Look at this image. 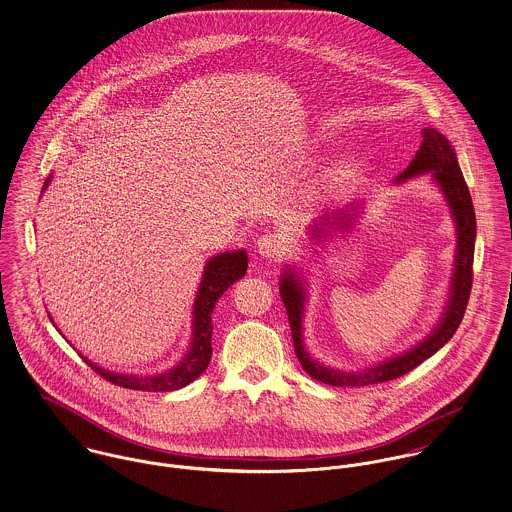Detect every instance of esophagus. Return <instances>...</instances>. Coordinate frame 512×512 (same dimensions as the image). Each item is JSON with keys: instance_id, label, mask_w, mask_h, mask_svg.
<instances>
[{"instance_id": "1", "label": "esophagus", "mask_w": 512, "mask_h": 512, "mask_svg": "<svg viewBox=\"0 0 512 512\" xmlns=\"http://www.w3.org/2000/svg\"><path fill=\"white\" fill-rule=\"evenodd\" d=\"M286 251V241L279 233H263L257 239V253L267 259H279Z\"/></svg>"}]
</instances>
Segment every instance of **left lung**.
Returning <instances> with one entry per match:
<instances>
[{"label": "left lung", "instance_id": "1", "mask_svg": "<svg viewBox=\"0 0 512 512\" xmlns=\"http://www.w3.org/2000/svg\"><path fill=\"white\" fill-rule=\"evenodd\" d=\"M422 172H432L440 188L444 190L452 214H454L455 226H457V253H455V273L452 279V298L448 302V308L444 312V318L440 326L422 341L414 349L406 351L404 355H398L395 359H389L377 367H369L361 373H341L336 369L324 367L310 359V355L304 351L302 343V310H304V290L302 283L298 281V275L292 271H286L281 281V296H283L284 308L288 314V324L292 332V343L296 357L304 371L326 385L332 387H365V385H375V383H387L398 379L412 369H416L422 361L432 357L440 347H444L450 338L454 336L455 330L459 328L467 300L471 294V284H473V253H475V210L471 202L469 188L465 184V178L461 174V169L457 165L452 145L448 139L432 129L426 127L422 131V143L420 149L416 151L414 159L410 161L408 169L400 174L398 180L422 174ZM344 220V226H349L351 216L341 212L340 220ZM340 228H343L340 226ZM316 235H324L326 229L316 228Z\"/></svg>", "mask_w": 512, "mask_h": 512}]
</instances>
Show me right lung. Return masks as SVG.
<instances>
[{
    "label": "right lung",
    "instance_id": "right-lung-1",
    "mask_svg": "<svg viewBox=\"0 0 512 512\" xmlns=\"http://www.w3.org/2000/svg\"><path fill=\"white\" fill-rule=\"evenodd\" d=\"M51 176L47 178L43 190L47 188ZM247 273V253L245 251H231L216 255L208 261L204 269V277L196 294L194 302V322H192V341L190 349L184 359L172 367L171 371L153 375V377H139V375H119L110 373L84 357V361L106 381L114 383L123 389L133 391H149V393H169L186 387L194 379H198L210 359H212V312L218 298L228 290L231 284L243 279Z\"/></svg>",
    "mask_w": 512,
    "mask_h": 512
}]
</instances>
